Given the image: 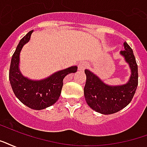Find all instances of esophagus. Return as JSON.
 I'll return each instance as SVG.
<instances>
[{
	"mask_svg": "<svg viewBox=\"0 0 147 147\" xmlns=\"http://www.w3.org/2000/svg\"><path fill=\"white\" fill-rule=\"evenodd\" d=\"M87 68V63L85 62V61H82L81 63H79V65H78V69L79 71H83Z\"/></svg>",
	"mask_w": 147,
	"mask_h": 147,
	"instance_id": "obj_1",
	"label": "esophagus"
}]
</instances>
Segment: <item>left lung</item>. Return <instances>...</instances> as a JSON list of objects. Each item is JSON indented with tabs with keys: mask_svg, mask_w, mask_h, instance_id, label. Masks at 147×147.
I'll return each mask as SVG.
<instances>
[{
	"mask_svg": "<svg viewBox=\"0 0 147 147\" xmlns=\"http://www.w3.org/2000/svg\"><path fill=\"white\" fill-rule=\"evenodd\" d=\"M124 50L120 55L129 64L131 76L127 83L120 86L106 85L88 69L86 75L84 95L87 104L93 110L99 113L109 115L117 113L132 101L138 86V67L135 56L130 46L126 42L123 43Z\"/></svg>",
	"mask_w": 147,
	"mask_h": 147,
	"instance_id": "1",
	"label": "left lung"
}]
</instances>
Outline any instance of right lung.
<instances>
[{"label":"right lung","instance_id":"1","mask_svg":"<svg viewBox=\"0 0 147 147\" xmlns=\"http://www.w3.org/2000/svg\"><path fill=\"white\" fill-rule=\"evenodd\" d=\"M33 31L21 38L12 59L9 71V80L16 97L29 108L41 110L52 106L59 100L63 86V79L68 74L77 71V66H71L52 74L42 80H31L24 77L19 69L20 52L31 38Z\"/></svg>","mask_w":147,"mask_h":147}]
</instances>
